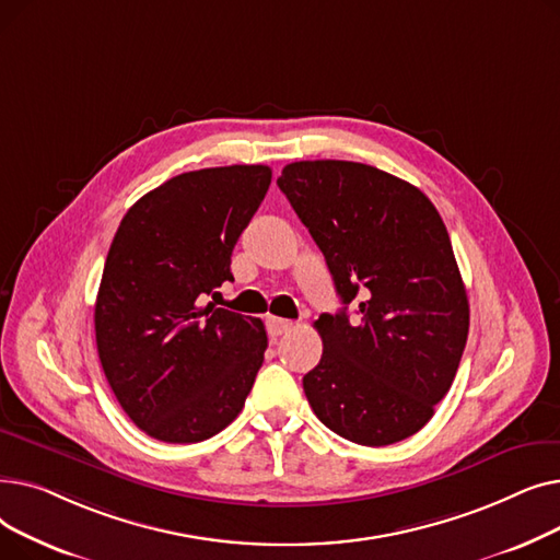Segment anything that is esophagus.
Returning a JSON list of instances; mask_svg holds the SVG:
<instances>
[{"mask_svg": "<svg viewBox=\"0 0 560 560\" xmlns=\"http://www.w3.org/2000/svg\"><path fill=\"white\" fill-rule=\"evenodd\" d=\"M265 325H268L270 338H279V336H283V334H288L292 329V322L290 319H281V317H275V315H270L268 319H265Z\"/></svg>", "mask_w": 560, "mask_h": 560, "instance_id": "34e87169", "label": "esophagus"}]
</instances>
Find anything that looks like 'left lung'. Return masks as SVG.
Returning <instances> with one entry per match:
<instances>
[{
	"instance_id": "1",
	"label": "left lung",
	"mask_w": 560,
	"mask_h": 560,
	"mask_svg": "<svg viewBox=\"0 0 560 560\" xmlns=\"http://www.w3.org/2000/svg\"><path fill=\"white\" fill-rule=\"evenodd\" d=\"M325 254L340 313H322L319 363L304 393L319 422L365 447L418 433L456 376L467 292L447 226L429 197L351 161H300L277 179ZM360 300V317L346 306Z\"/></svg>"
}]
</instances>
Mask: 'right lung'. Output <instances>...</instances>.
I'll use <instances>...</instances> for the list:
<instances>
[{"label": "right lung", "mask_w": 560, "mask_h": 560, "mask_svg": "<svg viewBox=\"0 0 560 560\" xmlns=\"http://www.w3.org/2000/svg\"><path fill=\"white\" fill-rule=\"evenodd\" d=\"M270 182L268 165L184 172L117 226L95 304L97 351L125 413L163 443L229 427L262 365L258 317L199 304L233 281L231 252Z\"/></svg>", "instance_id": "obj_1"}]
</instances>
